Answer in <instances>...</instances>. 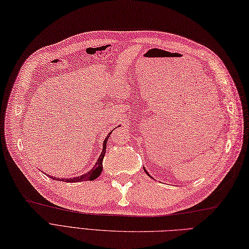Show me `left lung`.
<instances>
[{
  "label": "left lung",
  "instance_id": "1",
  "mask_svg": "<svg viewBox=\"0 0 249 249\" xmlns=\"http://www.w3.org/2000/svg\"><path fill=\"white\" fill-rule=\"evenodd\" d=\"M143 170L145 171V173H148V172H147V170H145V169H144V168H143Z\"/></svg>",
  "mask_w": 249,
  "mask_h": 249
}]
</instances>
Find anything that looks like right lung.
<instances>
[{"label": "right lung", "mask_w": 249, "mask_h": 249, "mask_svg": "<svg viewBox=\"0 0 249 249\" xmlns=\"http://www.w3.org/2000/svg\"><path fill=\"white\" fill-rule=\"evenodd\" d=\"M112 132H110L107 134V136L106 137L105 142H104V144H102V152L100 154V156L98 157V160L96 161L95 166L92 168V170L89 171L88 173L86 174H82L80 175V177H77V178H65L64 180L66 181V183H79V181H83V180H94L96 179L97 178L99 177V175L101 174L102 172V160H104V157H105V154H106V149H107V138L110 137V134ZM50 177V175H48ZM54 180H59V178H53L51 177ZM60 180H63V178H61Z\"/></svg>", "instance_id": "obj_1"}]
</instances>
